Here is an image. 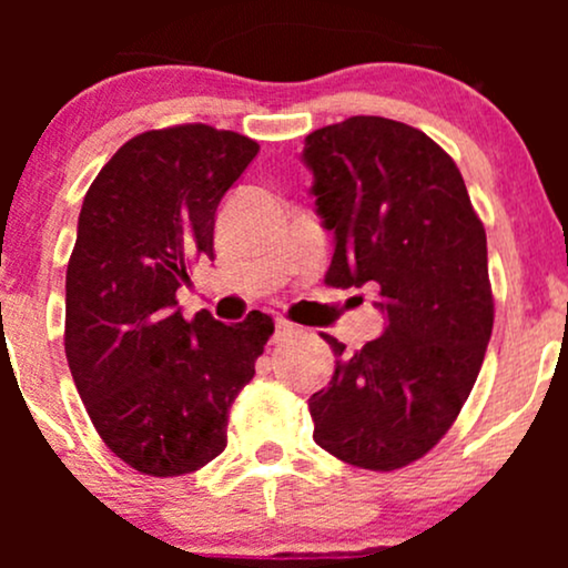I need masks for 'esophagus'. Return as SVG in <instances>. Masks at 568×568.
<instances>
[{"mask_svg": "<svg viewBox=\"0 0 568 568\" xmlns=\"http://www.w3.org/2000/svg\"><path fill=\"white\" fill-rule=\"evenodd\" d=\"M296 331H298L296 325L288 323V321H283V317H277V321H275V334H272V344H277V342H285V338L296 334Z\"/></svg>", "mask_w": 568, "mask_h": 568, "instance_id": "34e87169", "label": "esophagus"}]
</instances>
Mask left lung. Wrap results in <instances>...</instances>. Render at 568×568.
Masks as SVG:
<instances>
[{"label":"left lung","mask_w":568,"mask_h":568,"mask_svg":"<svg viewBox=\"0 0 568 568\" xmlns=\"http://www.w3.org/2000/svg\"><path fill=\"white\" fill-rule=\"evenodd\" d=\"M312 197L334 232L325 283L379 288L384 334L336 355L310 397L315 443L363 470H397L438 443L470 395L494 328L486 232L454 160L422 130L349 116L306 135Z\"/></svg>","instance_id":"8db88e82"}]
</instances>
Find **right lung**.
<instances>
[{
    "instance_id": "right-lung-1",
    "label": "right lung",
    "mask_w": 568,
    "mask_h": 568,
    "mask_svg": "<svg viewBox=\"0 0 568 568\" xmlns=\"http://www.w3.org/2000/svg\"><path fill=\"white\" fill-rule=\"evenodd\" d=\"M258 154L232 130H149L84 194L67 270V361L90 422L125 465L154 478L200 470L275 331L270 315H181L175 291L213 256L221 197Z\"/></svg>"
}]
</instances>
